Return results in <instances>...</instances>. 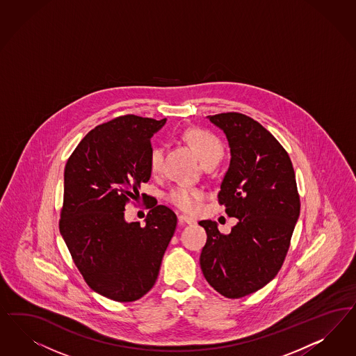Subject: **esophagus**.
<instances>
[{"label": "esophagus", "mask_w": 356, "mask_h": 356, "mask_svg": "<svg viewBox=\"0 0 356 356\" xmlns=\"http://www.w3.org/2000/svg\"><path fill=\"white\" fill-rule=\"evenodd\" d=\"M178 220H179V222L184 225V224H187V225H193L195 221L193 220V218H188V216H184V215H181L179 218H178Z\"/></svg>", "instance_id": "obj_1"}]
</instances>
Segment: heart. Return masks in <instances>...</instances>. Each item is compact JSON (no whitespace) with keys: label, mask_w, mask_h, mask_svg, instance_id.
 <instances>
[{"label":"heart","mask_w":356,"mask_h":356,"mask_svg":"<svg viewBox=\"0 0 356 356\" xmlns=\"http://www.w3.org/2000/svg\"><path fill=\"white\" fill-rule=\"evenodd\" d=\"M184 143L195 152L197 159L204 168L216 166L224 156V145L221 140L212 132L202 128H191L184 134ZM149 169L152 174L159 175L163 169V149L153 147L149 153ZM166 200L178 209L193 213L199 202L204 197V193L197 187L174 186L166 193Z\"/></svg>","instance_id":"heart-1"}]
</instances>
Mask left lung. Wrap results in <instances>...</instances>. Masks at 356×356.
<instances>
[{"instance_id": "1", "label": "left lung", "mask_w": 356, "mask_h": 356, "mask_svg": "<svg viewBox=\"0 0 356 356\" xmlns=\"http://www.w3.org/2000/svg\"><path fill=\"white\" fill-rule=\"evenodd\" d=\"M208 118L229 141L232 159L218 200L238 222L229 234L215 221L199 222L207 232L200 267L218 293L240 298L264 287L284 264L300 215L296 175L287 150L250 116Z\"/></svg>"}]
</instances>
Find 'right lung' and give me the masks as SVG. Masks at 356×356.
<instances>
[{
  "mask_svg": "<svg viewBox=\"0 0 356 356\" xmlns=\"http://www.w3.org/2000/svg\"><path fill=\"white\" fill-rule=\"evenodd\" d=\"M138 115L95 127L70 154L64 170L58 229L86 284L104 298L131 302L154 286L177 227L165 206H147V224L127 222L129 203L150 178V138L165 124Z\"/></svg>",
  "mask_w": 356,
  "mask_h": 356,
  "instance_id": "add662e5",
  "label": "right lung"
}]
</instances>
